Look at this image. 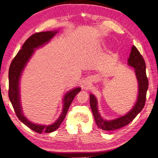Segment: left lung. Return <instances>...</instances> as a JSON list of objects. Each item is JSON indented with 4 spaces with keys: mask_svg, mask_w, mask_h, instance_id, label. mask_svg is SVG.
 <instances>
[{
    "mask_svg": "<svg viewBox=\"0 0 158 158\" xmlns=\"http://www.w3.org/2000/svg\"><path fill=\"white\" fill-rule=\"evenodd\" d=\"M127 64L133 67L135 69L138 81L139 94L135 106L128 113H126V115L113 120L104 119L98 111L96 98L93 94L89 95L90 106L96 123L99 128L102 130H115L127 126L141 111L145 105L147 91L149 86L148 79L146 75V65L143 56L135 46H132L131 49L129 58L127 60Z\"/></svg>",
    "mask_w": 158,
    "mask_h": 158,
    "instance_id": "obj_1",
    "label": "left lung"
}]
</instances>
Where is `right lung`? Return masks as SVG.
<instances>
[{
  "instance_id": "right-lung-1",
  "label": "right lung",
  "mask_w": 158,
  "mask_h": 158,
  "mask_svg": "<svg viewBox=\"0 0 158 158\" xmlns=\"http://www.w3.org/2000/svg\"><path fill=\"white\" fill-rule=\"evenodd\" d=\"M57 31L41 32L35 33L30 36L12 60L9 70V98L16 115L26 126L38 133H50L58 129L64 119L74 98L81 90V88H76L66 94L63 99L64 105L61 115L52 125L45 126L33 123L23 115L19 95V80L23 70L34 53L35 49L48 43L57 34Z\"/></svg>"
}]
</instances>
